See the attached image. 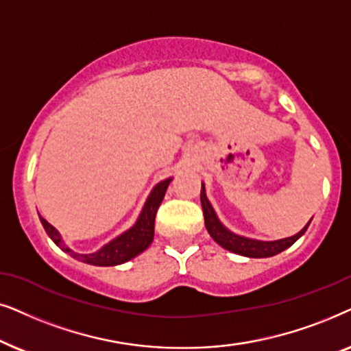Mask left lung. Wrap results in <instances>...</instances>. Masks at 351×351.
<instances>
[{"label": "left lung", "instance_id": "1", "mask_svg": "<svg viewBox=\"0 0 351 351\" xmlns=\"http://www.w3.org/2000/svg\"><path fill=\"white\" fill-rule=\"evenodd\" d=\"M200 204H202L204 210V219H205V228H207L208 234L212 236V239L217 242L218 245H221L223 249L234 252L237 255L250 256V258H266V256H273L281 254L282 250H286L291 247L293 242L305 234V231L310 226L311 219L306 223V226L303 228L300 232H297L295 236L286 237V239L279 241H256L250 239V237L237 236L234 232H231L228 228H224V224L219 221L217 213L212 207V204L208 202L207 194H205V188L202 183V189H200Z\"/></svg>", "mask_w": 351, "mask_h": 351}]
</instances>
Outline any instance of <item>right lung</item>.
I'll return each instance as SVG.
<instances>
[{"label": "right lung", "mask_w": 351, "mask_h": 351, "mask_svg": "<svg viewBox=\"0 0 351 351\" xmlns=\"http://www.w3.org/2000/svg\"><path fill=\"white\" fill-rule=\"evenodd\" d=\"M170 181L171 178L163 180L151 191L141 213H139L138 221L134 223L128 231H125L123 234L115 237L114 241H110L109 244L101 247L99 250L93 252V254H78V252H73L70 247L65 245L59 231L56 230L54 226H51L43 217H40V221L43 224L46 234L53 239L54 244L58 245L59 249H62L65 254L73 256L75 260H80L83 263L95 266L121 265L125 263V261L134 258V256L139 255L151 245V242L154 239V223H156L157 208L158 205L162 204L163 195L167 193Z\"/></svg>", "instance_id": "right-lung-1"}]
</instances>
